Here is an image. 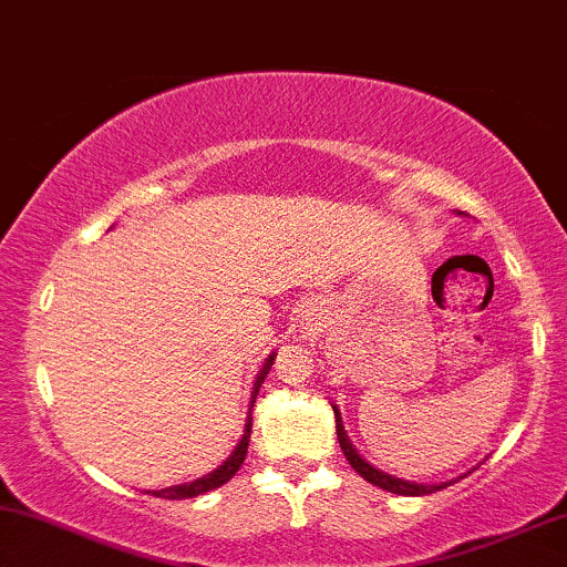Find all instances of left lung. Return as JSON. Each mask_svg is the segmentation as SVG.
Returning <instances> with one entry per match:
<instances>
[{"label":"left lung","instance_id":"left-lung-1","mask_svg":"<svg viewBox=\"0 0 567 567\" xmlns=\"http://www.w3.org/2000/svg\"><path fill=\"white\" fill-rule=\"evenodd\" d=\"M333 412H337V436H339L341 452H344V457L349 460V465H352L354 471H358L365 481H370V484H373V486H381L383 492H391V494H404V497H423V494H433V492H439V488L450 486V484H439V486L410 484V481H400V478H394V476H386V473L375 471L373 465H368L365 460H362L360 454L352 450V444H349V439H347V433H344V425H341L339 410H333Z\"/></svg>","mask_w":567,"mask_h":567}]
</instances>
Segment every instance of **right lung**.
I'll use <instances>...</instances> for the list:
<instances>
[{
	"mask_svg": "<svg viewBox=\"0 0 567 567\" xmlns=\"http://www.w3.org/2000/svg\"><path fill=\"white\" fill-rule=\"evenodd\" d=\"M270 365H272V354L265 362L260 373H257V381H255V394H251V408H255V396L257 391H260L265 375L270 373ZM251 408H249V415H247V425H244V436L239 446H236L234 454L223 463L218 471L207 473V476H202L197 481H192V484H181V486H171V488H159V492H152V497H163V499H188V497H199V494L205 492H213V488H218L223 484H228L230 478L236 476V471H239L244 457H247V450H249V436H251Z\"/></svg>",
	"mask_w": 567,
	"mask_h": 567,
	"instance_id": "1",
	"label": "right lung"
}]
</instances>
